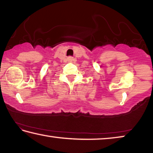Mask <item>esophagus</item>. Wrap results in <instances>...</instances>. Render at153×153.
<instances>
[{"label": "esophagus", "instance_id": "esophagus-1", "mask_svg": "<svg viewBox=\"0 0 153 153\" xmlns=\"http://www.w3.org/2000/svg\"><path fill=\"white\" fill-rule=\"evenodd\" d=\"M67 59H68V61L69 62H71L72 61H73V57H72V56H69V57L67 58Z\"/></svg>", "mask_w": 153, "mask_h": 153}]
</instances>
